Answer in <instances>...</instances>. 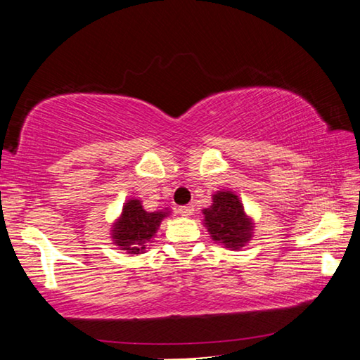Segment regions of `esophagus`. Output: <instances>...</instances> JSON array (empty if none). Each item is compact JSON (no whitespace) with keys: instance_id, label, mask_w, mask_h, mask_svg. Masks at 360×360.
I'll use <instances>...</instances> for the list:
<instances>
[{"instance_id":"34e87169","label":"esophagus","mask_w":360,"mask_h":360,"mask_svg":"<svg viewBox=\"0 0 360 360\" xmlns=\"http://www.w3.org/2000/svg\"><path fill=\"white\" fill-rule=\"evenodd\" d=\"M179 212H180L181 216H191L193 212H195V206H193V205L180 206V207H179Z\"/></svg>"}]
</instances>
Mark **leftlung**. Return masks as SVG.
I'll return each instance as SVG.
<instances>
[{"label":"left lung","instance_id":"1","mask_svg":"<svg viewBox=\"0 0 360 360\" xmlns=\"http://www.w3.org/2000/svg\"><path fill=\"white\" fill-rule=\"evenodd\" d=\"M205 226L212 240L224 247L238 250L253 233V222L243 211V205L232 191H217L212 195V205L202 210Z\"/></svg>","mask_w":360,"mask_h":360}]
</instances>
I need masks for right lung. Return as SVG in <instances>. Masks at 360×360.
Returning <instances> with one entry per match:
<instances>
[{"instance_id":"obj_1","label":"right lung","mask_w":360,"mask_h":360,"mask_svg":"<svg viewBox=\"0 0 360 360\" xmlns=\"http://www.w3.org/2000/svg\"><path fill=\"white\" fill-rule=\"evenodd\" d=\"M170 211L148 212L139 200H128L124 202L122 216L112 226V238L120 250H127L129 255L144 253L148 243L153 237L164 217Z\"/></svg>"}]
</instances>
